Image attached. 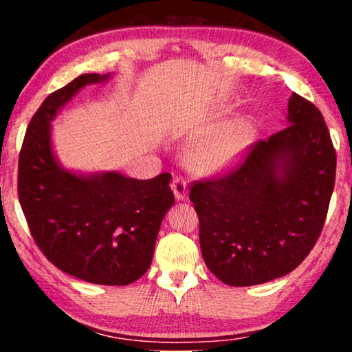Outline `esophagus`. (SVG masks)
<instances>
[{"mask_svg": "<svg viewBox=\"0 0 352 352\" xmlns=\"http://www.w3.org/2000/svg\"><path fill=\"white\" fill-rule=\"evenodd\" d=\"M172 192H174V197L177 201H182L186 199L188 195V184L184 182V178L182 177H174V180H172Z\"/></svg>", "mask_w": 352, "mask_h": 352, "instance_id": "1", "label": "esophagus"}]
</instances>
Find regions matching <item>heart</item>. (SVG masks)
<instances>
[{"label": "heart", "mask_w": 352, "mask_h": 352, "mask_svg": "<svg viewBox=\"0 0 352 352\" xmlns=\"http://www.w3.org/2000/svg\"><path fill=\"white\" fill-rule=\"evenodd\" d=\"M256 136V121L252 116H239L225 124L210 138L190 147L189 158L194 166L205 170H216L234 163L252 146Z\"/></svg>", "instance_id": "b5f03b06"}]
</instances>
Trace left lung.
<instances>
[{"label":"left lung","instance_id":"1","mask_svg":"<svg viewBox=\"0 0 352 352\" xmlns=\"http://www.w3.org/2000/svg\"><path fill=\"white\" fill-rule=\"evenodd\" d=\"M336 164L320 110L292 93L287 127L259 141L228 175L190 189L211 273L245 287L295 270L323 230Z\"/></svg>","mask_w":352,"mask_h":352}]
</instances>
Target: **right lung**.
Listing matches in <instances>:
<instances>
[{
    "label": "right lung",
    "instance_id": "1",
    "mask_svg": "<svg viewBox=\"0 0 352 352\" xmlns=\"http://www.w3.org/2000/svg\"><path fill=\"white\" fill-rule=\"evenodd\" d=\"M111 79L82 74L50 94L29 122L19 162V199L29 230L57 269L87 283L127 285L152 264L166 212L175 204L170 174L136 180L116 170L67 169L52 121L83 87Z\"/></svg>",
    "mask_w": 352,
    "mask_h": 352
}]
</instances>
